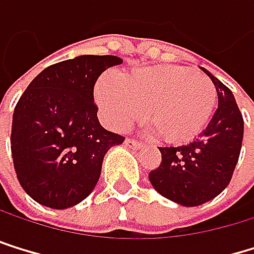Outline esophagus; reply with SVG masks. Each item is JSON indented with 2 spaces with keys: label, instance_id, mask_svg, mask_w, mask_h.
Segmentation results:
<instances>
[{
  "label": "esophagus",
  "instance_id": "esophagus-1",
  "mask_svg": "<svg viewBox=\"0 0 254 254\" xmlns=\"http://www.w3.org/2000/svg\"><path fill=\"white\" fill-rule=\"evenodd\" d=\"M125 144H126V146H129V148H132V149H138V148H141V146H143L140 141L132 140V138H126V140H125Z\"/></svg>",
  "mask_w": 254,
  "mask_h": 254
}]
</instances>
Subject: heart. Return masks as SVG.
<instances>
[{
	"instance_id": "obj_1",
	"label": "heart",
	"mask_w": 254,
	"mask_h": 254,
	"mask_svg": "<svg viewBox=\"0 0 254 254\" xmlns=\"http://www.w3.org/2000/svg\"><path fill=\"white\" fill-rule=\"evenodd\" d=\"M96 100L114 129H125L146 108V120L164 141L183 143L209 125L218 91L210 77L188 66L155 65L137 68L120 80L102 77L96 86Z\"/></svg>"
}]
</instances>
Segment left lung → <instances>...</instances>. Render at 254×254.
<instances>
[{"mask_svg": "<svg viewBox=\"0 0 254 254\" xmlns=\"http://www.w3.org/2000/svg\"><path fill=\"white\" fill-rule=\"evenodd\" d=\"M202 71L216 86L218 110L195 141L158 148L161 163L149 174L160 195L184 207L201 206L229 186L244 137V119L232 91L207 70Z\"/></svg>", "mask_w": 254, "mask_h": 254, "instance_id": "obj_1", "label": "left lung"}]
</instances>
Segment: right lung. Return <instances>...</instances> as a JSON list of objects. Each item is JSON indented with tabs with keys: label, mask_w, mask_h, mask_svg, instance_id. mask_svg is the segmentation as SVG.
<instances>
[{
	"label": "right lung",
	"mask_w": 254,
	"mask_h": 254,
	"mask_svg": "<svg viewBox=\"0 0 254 254\" xmlns=\"http://www.w3.org/2000/svg\"><path fill=\"white\" fill-rule=\"evenodd\" d=\"M117 56L83 55L47 66L18 100L12 122V158L18 181L36 202L73 207L88 196L110 148L125 137L99 123L94 85Z\"/></svg>",
	"instance_id": "1"
}]
</instances>
